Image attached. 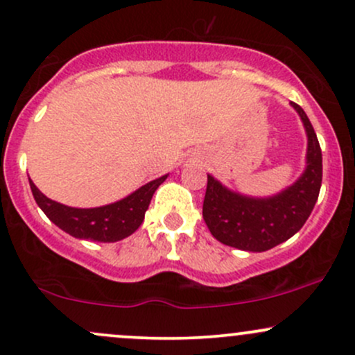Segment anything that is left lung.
<instances>
[{
  "label": "left lung",
  "instance_id": "left-lung-1",
  "mask_svg": "<svg viewBox=\"0 0 355 355\" xmlns=\"http://www.w3.org/2000/svg\"><path fill=\"white\" fill-rule=\"evenodd\" d=\"M306 134L305 169L293 184L266 198L246 196L208 174L202 218L214 238L243 252H266L300 231L315 206L322 186V150L315 130L300 105L292 102Z\"/></svg>",
  "mask_w": 355,
  "mask_h": 355
}]
</instances>
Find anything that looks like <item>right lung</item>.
<instances>
[{
  "label": "right lung",
  "mask_w": 355,
  "mask_h": 355,
  "mask_svg": "<svg viewBox=\"0 0 355 355\" xmlns=\"http://www.w3.org/2000/svg\"><path fill=\"white\" fill-rule=\"evenodd\" d=\"M166 178L167 174L141 186L129 196L110 205L98 206V208H71V206L62 205L46 198L35 186V182L30 178L28 179H30L31 193L40 209L60 230L78 240L114 243L130 236L142 225L150 199L159 186L166 181Z\"/></svg>",
  "instance_id": "1"
}]
</instances>
